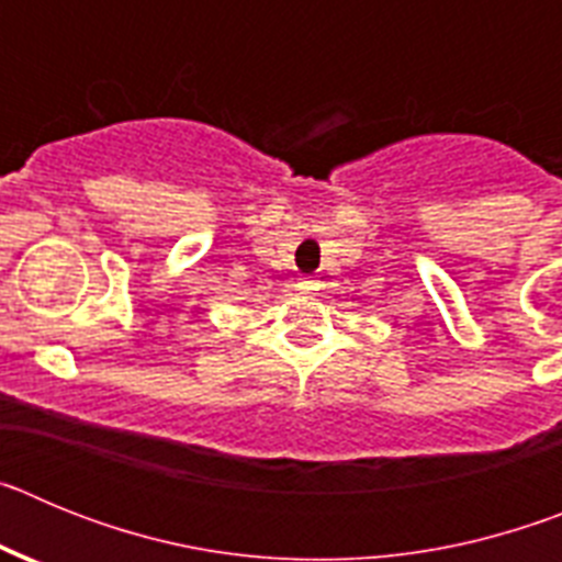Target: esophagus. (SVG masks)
Here are the masks:
<instances>
[{"label":"esophagus","instance_id":"obj_1","mask_svg":"<svg viewBox=\"0 0 562 562\" xmlns=\"http://www.w3.org/2000/svg\"><path fill=\"white\" fill-rule=\"evenodd\" d=\"M297 290H301V292H315L317 290V281H315V278H301V281H297Z\"/></svg>","mask_w":562,"mask_h":562}]
</instances>
